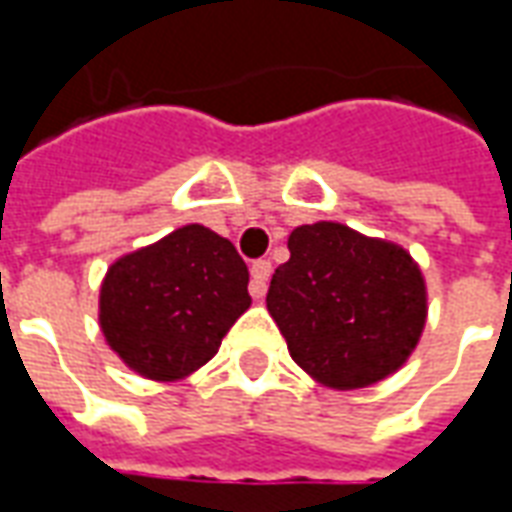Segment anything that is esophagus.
<instances>
[{
    "label": "esophagus",
    "instance_id": "1",
    "mask_svg": "<svg viewBox=\"0 0 512 512\" xmlns=\"http://www.w3.org/2000/svg\"><path fill=\"white\" fill-rule=\"evenodd\" d=\"M268 279H271V263L268 260H257L252 263V282H249V293L255 299H263L268 290Z\"/></svg>",
    "mask_w": 512,
    "mask_h": 512
}]
</instances>
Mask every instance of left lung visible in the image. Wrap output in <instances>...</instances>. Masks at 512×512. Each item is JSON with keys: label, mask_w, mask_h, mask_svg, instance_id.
Segmentation results:
<instances>
[{"label": "left lung", "mask_w": 512, "mask_h": 512, "mask_svg": "<svg viewBox=\"0 0 512 512\" xmlns=\"http://www.w3.org/2000/svg\"><path fill=\"white\" fill-rule=\"evenodd\" d=\"M266 307L293 362L337 392L395 376L428 323V285L406 246L340 222L301 224Z\"/></svg>", "instance_id": "1"}]
</instances>
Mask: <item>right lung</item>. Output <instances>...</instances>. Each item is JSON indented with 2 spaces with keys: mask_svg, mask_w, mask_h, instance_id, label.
<instances>
[{
  "mask_svg": "<svg viewBox=\"0 0 512 512\" xmlns=\"http://www.w3.org/2000/svg\"><path fill=\"white\" fill-rule=\"evenodd\" d=\"M249 268L205 224H183L117 257L98 293L106 345L136 376L183 381L208 365L252 304Z\"/></svg>",
  "mask_w": 512,
  "mask_h": 512,
  "instance_id": "obj_1",
  "label": "right lung"
}]
</instances>
